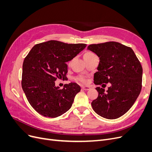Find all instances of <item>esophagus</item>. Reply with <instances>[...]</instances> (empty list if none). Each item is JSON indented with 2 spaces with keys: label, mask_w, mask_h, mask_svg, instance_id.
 <instances>
[{
  "label": "esophagus",
  "mask_w": 152,
  "mask_h": 152,
  "mask_svg": "<svg viewBox=\"0 0 152 152\" xmlns=\"http://www.w3.org/2000/svg\"><path fill=\"white\" fill-rule=\"evenodd\" d=\"M82 89H83L84 90L87 91V90H89L91 89V87L89 86H83L82 87Z\"/></svg>",
  "instance_id": "34e87169"
}]
</instances>
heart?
Here are the masks:
<instances>
[{"mask_svg": "<svg viewBox=\"0 0 152 152\" xmlns=\"http://www.w3.org/2000/svg\"><path fill=\"white\" fill-rule=\"evenodd\" d=\"M91 54H94L93 53H91V52H87L84 55H91ZM77 80H79V81H80L82 82H84V83L86 82V80L85 78L84 77H82V76H80L79 77H77Z\"/></svg>", "mask_w": 152, "mask_h": 152, "instance_id": "1", "label": "heart"}]
</instances>
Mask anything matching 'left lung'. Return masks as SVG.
<instances>
[{
    "label": "left lung",
    "mask_w": 152,
    "mask_h": 152,
    "mask_svg": "<svg viewBox=\"0 0 152 152\" xmlns=\"http://www.w3.org/2000/svg\"><path fill=\"white\" fill-rule=\"evenodd\" d=\"M87 49L99 58L94 83L103 88L104 83L111 84L107 92L96 87L98 96L91 103L93 109L105 118L122 116L132 107L141 90L142 68L139 59L131 48L117 42L91 44Z\"/></svg>",
    "instance_id": "8db88e82"
}]
</instances>
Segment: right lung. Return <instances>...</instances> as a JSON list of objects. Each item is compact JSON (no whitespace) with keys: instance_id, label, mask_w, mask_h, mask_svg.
I'll list each match as a JSON object with an SVG mask.
<instances>
[{"instance_id":"add662e5","label":"right lung","mask_w":152,"mask_h":152,"mask_svg":"<svg viewBox=\"0 0 152 152\" xmlns=\"http://www.w3.org/2000/svg\"><path fill=\"white\" fill-rule=\"evenodd\" d=\"M85 44H66L57 40L35 45L23 63L21 86L29 103L44 117L61 115L72 107L80 87L76 83L55 86L57 79H66V62L86 47Z\"/></svg>"}]
</instances>
